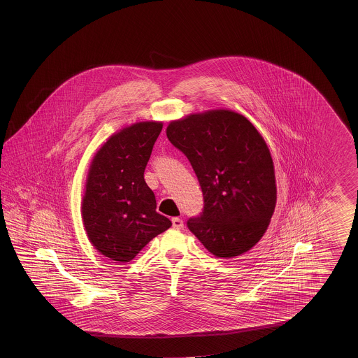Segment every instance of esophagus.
<instances>
[{
	"instance_id": "esophagus-1",
	"label": "esophagus",
	"mask_w": 358,
	"mask_h": 358,
	"mask_svg": "<svg viewBox=\"0 0 358 358\" xmlns=\"http://www.w3.org/2000/svg\"><path fill=\"white\" fill-rule=\"evenodd\" d=\"M171 222H173V228L178 229V230H180L184 227L182 219H179V217H173Z\"/></svg>"
}]
</instances>
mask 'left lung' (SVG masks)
<instances>
[{
	"label": "left lung",
	"mask_w": 358,
	"mask_h": 358,
	"mask_svg": "<svg viewBox=\"0 0 358 358\" xmlns=\"http://www.w3.org/2000/svg\"><path fill=\"white\" fill-rule=\"evenodd\" d=\"M166 136L188 157L203 193L190 231L216 257L250 251L276 206L274 162L259 130L243 115L213 108L171 120Z\"/></svg>",
	"instance_id": "8db88e82"
}]
</instances>
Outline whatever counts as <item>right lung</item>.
Returning <instances> with one entry per match:
<instances>
[{"mask_svg": "<svg viewBox=\"0 0 358 358\" xmlns=\"http://www.w3.org/2000/svg\"><path fill=\"white\" fill-rule=\"evenodd\" d=\"M162 122H138L107 138L94 153L82 198V219L92 245L116 262H129L171 227L156 211L145 169Z\"/></svg>", "mask_w": 358, "mask_h": 358, "instance_id": "add662e5", "label": "right lung"}]
</instances>
